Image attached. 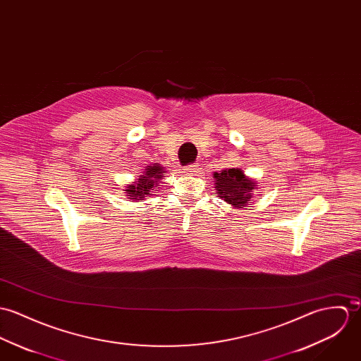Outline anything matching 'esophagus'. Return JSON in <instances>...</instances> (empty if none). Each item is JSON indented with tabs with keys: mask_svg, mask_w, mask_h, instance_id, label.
I'll list each match as a JSON object with an SVG mask.
<instances>
[{
	"mask_svg": "<svg viewBox=\"0 0 361 361\" xmlns=\"http://www.w3.org/2000/svg\"><path fill=\"white\" fill-rule=\"evenodd\" d=\"M185 171L188 173V174H197L198 173V166L197 164H188V166H185Z\"/></svg>",
	"mask_w": 361,
	"mask_h": 361,
	"instance_id": "obj_1",
	"label": "esophagus"
}]
</instances>
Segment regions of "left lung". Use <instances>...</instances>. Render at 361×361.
Returning a JSON list of instances; mask_svg holds the SVG:
<instances>
[{"mask_svg":"<svg viewBox=\"0 0 361 361\" xmlns=\"http://www.w3.org/2000/svg\"><path fill=\"white\" fill-rule=\"evenodd\" d=\"M216 191L220 198L235 207H245L252 198L255 181L249 180L238 169L223 170L214 173Z\"/></svg>","mask_w":361,"mask_h":361,"instance_id":"obj_1","label":"left lung"}]
</instances>
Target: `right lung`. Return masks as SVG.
<instances>
[{"label": "right lung", "instance_id": "right-lung-1", "mask_svg": "<svg viewBox=\"0 0 361 361\" xmlns=\"http://www.w3.org/2000/svg\"><path fill=\"white\" fill-rule=\"evenodd\" d=\"M163 177V167L158 163H154V166H148L145 169V173L140 176L138 183L135 185H130L126 192L128 194V200H144L145 197L149 195L151 190L158 184V180Z\"/></svg>", "mask_w": 361, "mask_h": 361}]
</instances>
